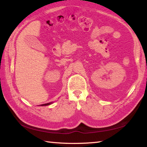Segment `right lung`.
Instances as JSON below:
<instances>
[{
	"instance_id": "add662e5",
	"label": "right lung",
	"mask_w": 147,
	"mask_h": 147,
	"mask_svg": "<svg viewBox=\"0 0 147 147\" xmlns=\"http://www.w3.org/2000/svg\"><path fill=\"white\" fill-rule=\"evenodd\" d=\"M51 104V103H47V104H42V106H44V105H50V104Z\"/></svg>"
}]
</instances>
